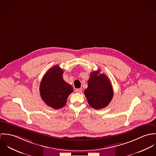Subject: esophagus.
Instances as JSON below:
<instances>
[{
    "label": "esophagus",
    "instance_id": "esophagus-1",
    "mask_svg": "<svg viewBox=\"0 0 156 156\" xmlns=\"http://www.w3.org/2000/svg\"><path fill=\"white\" fill-rule=\"evenodd\" d=\"M76 91L77 93H81L82 91V90L81 88H79V89H76Z\"/></svg>",
    "mask_w": 156,
    "mask_h": 156
}]
</instances>
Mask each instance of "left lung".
<instances>
[{
    "instance_id": "8db88e82",
    "label": "left lung",
    "mask_w": 156,
    "mask_h": 156,
    "mask_svg": "<svg viewBox=\"0 0 156 156\" xmlns=\"http://www.w3.org/2000/svg\"><path fill=\"white\" fill-rule=\"evenodd\" d=\"M89 105L95 109L106 107L113 98V92L111 82L105 74L99 71L90 73L88 88L84 91Z\"/></svg>"
}]
</instances>
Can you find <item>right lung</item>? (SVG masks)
<instances>
[{"mask_svg":"<svg viewBox=\"0 0 156 156\" xmlns=\"http://www.w3.org/2000/svg\"><path fill=\"white\" fill-rule=\"evenodd\" d=\"M63 73L60 67L55 66L47 71L40 83V92L42 100L47 105L55 109L66 105L67 98L74 90L63 79Z\"/></svg>","mask_w":156,"mask_h":156,"instance_id":"add662e5","label":"right lung"}]
</instances>
